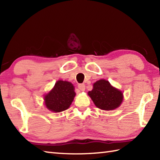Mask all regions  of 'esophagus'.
<instances>
[{
	"label": "esophagus",
	"mask_w": 160,
	"mask_h": 160,
	"mask_svg": "<svg viewBox=\"0 0 160 160\" xmlns=\"http://www.w3.org/2000/svg\"><path fill=\"white\" fill-rule=\"evenodd\" d=\"M78 89L82 91H84V90H85V85H84V84H78Z\"/></svg>",
	"instance_id": "1"
}]
</instances>
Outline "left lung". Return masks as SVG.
Wrapping results in <instances>:
<instances>
[{
    "label": "left lung",
    "mask_w": 160,
    "mask_h": 160,
    "mask_svg": "<svg viewBox=\"0 0 160 160\" xmlns=\"http://www.w3.org/2000/svg\"><path fill=\"white\" fill-rule=\"evenodd\" d=\"M88 95L95 105L102 110L115 109L123 101L122 91L111 86L108 80L104 79L95 82L92 91H89Z\"/></svg>",
    "instance_id": "obj_1"
}]
</instances>
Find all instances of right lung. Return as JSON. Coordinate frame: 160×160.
I'll return each mask as SVG.
<instances>
[{"instance_id": "1", "label": "right lung", "mask_w": 160, "mask_h": 160, "mask_svg": "<svg viewBox=\"0 0 160 160\" xmlns=\"http://www.w3.org/2000/svg\"><path fill=\"white\" fill-rule=\"evenodd\" d=\"M76 96L73 84L68 81L58 80L53 89L44 97L45 104L49 110L59 113L70 107Z\"/></svg>"}]
</instances>
